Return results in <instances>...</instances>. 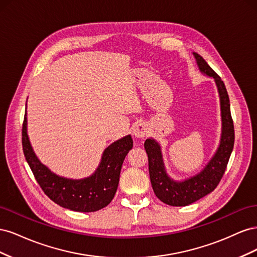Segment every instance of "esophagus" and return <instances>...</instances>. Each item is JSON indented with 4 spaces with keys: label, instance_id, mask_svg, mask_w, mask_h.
Listing matches in <instances>:
<instances>
[{
    "label": "esophagus",
    "instance_id": "obj_1",
    "mask_svg": "<svg viewBox=\"0 0 257 257\" xmlns=\"http://www.w3.org/2000/svg\"><path fill=\"white\" fill-rule=\"evenodd\" d=\"M149 131H148V125L145 122H138L135 124L134 130H133V134L137 138H144L145 136L148 135Z\"/></svg>",
    "mask_w": 257,
    "mask_h": 257
}]
</instances>
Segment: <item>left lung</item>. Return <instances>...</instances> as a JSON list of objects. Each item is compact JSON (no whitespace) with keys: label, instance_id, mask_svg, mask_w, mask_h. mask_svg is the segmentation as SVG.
<instances>
[{"label":"left lung","instance_id":"8db88e82","mask_svg":"<svg viewBox=\"0 0 257 257\" xmlns=\"http://www.w3.org/2000/svg\"><path fill=\"white\" fill-rule=\"evenodd\" d=\"M200 72L214 79L221 100L222 135L220 146L213 158L201 172L184 181L177 182L166 174L163 163L160 145L153 138L145 142V149L149 160V174L152 189L157 197L169 206H188L211 193L225 173L228 160L234 148L235 130L230 114V104L226 88L221 77L208 65L207 62L198 53L194 52Z\"/></svg>","mask_w":257,"mask_h":257}]
</instances>
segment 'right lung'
I'll use <instances>...</instances> for the list:
<instances>
[{"instance_id":"1","label":"right lung","mask_w":257,"mask_h":257,"mask_svg":"<svg viewBox=\"0 0 257 257\" xmlns=\"http://www.w3.org/2000/svg\"><path fill=\"white\" fill-rule=\"evenodd\" d=\"M132 148L131 135L112 143L105 149L94 174L73 180L53 174L37 159L29 141L27 112L22 124V149L36 181L52 201L73 211L94 212L110 203L118 189L123 161Z\"/></svg>"}]
</instances>
